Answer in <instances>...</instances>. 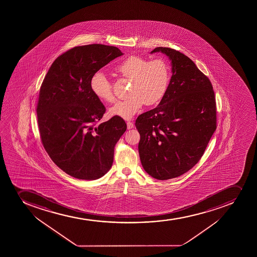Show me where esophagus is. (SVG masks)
<instances>
[{
    "label": "esophagus",
    "mask_w": 257,
    "mask_h": 257,
    "mask_svg": "<svg viewBox=\"0 0 257 257\" xmlns=\"http://www.w3.org/2000/svg\"><path fill=\"white\" fill-rule=\"evenodd\" d=\"M127 124V128L130 130V129H133V127H134V124H133V122L128 121L126 123Z\"/></svg>",
    "instance_id": "34e87169"
}]
</instances>
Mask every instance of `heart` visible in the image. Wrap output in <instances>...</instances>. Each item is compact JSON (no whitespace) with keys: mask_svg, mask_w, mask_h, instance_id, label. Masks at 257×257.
<instances>
[{"mask_svg":"<svg viewBox=\"0 0 257 257\" xmlns=\"http://www.w3.org/2000/svg\"><path fill=\"white\" fill-rule=\"evenodd\" d=\"M121 76L132 80L126 99L117 102L109 109V114L130 119L144 104L153 105L160 101L168 90L171 69L162 58L148 60L144 57L130 56L115 66ZM90 89L97 99L104 103L114 100L111 82L104 72L98 71L90 79Z\"/></svg>","mask_w":257,"mask_h":257,"instance_id":"b5f03b06","label":"heart"}]
</instances>
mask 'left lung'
I'll return each instance as SVG.
<instances>
[{"label":"left lung","mask_w":257,"mask_h":257,"mask_svg":"<svg viewBox=\"0 0 257 257\" xmlns=\"http://www.w3.org/2000/svg\"><path fill=\"white\" fill-rule=\"evenodd\" d=\"M172 63L170 83L158 106L140 114L136 127L144 170L158 180L187 173L198 163L216 130V102L205 74L188 56L158 47Z\"/></svg>","instance_id":"left-lung-1"}]
</instances>
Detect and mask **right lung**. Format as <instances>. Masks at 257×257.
Listing matches in <instances>:
<instances>
[{"label": "right lung", "instance_id": "add662e5", "mask_svg": "<svg viewBox=\"0 0 257 257\" xmlns=\"http://www.w3.org/2000/svg\"><path fill=\"white\" fill-rule=\"evenodd\" d=\"M122 54L104 44L74 47L54 60L41 85L37 105L41 141L52 161L78 179L103 177L126 131L119 117L98 124L105 107L90 89L92 76Z\"/></svg>", "mask_w": 257, "mask_h": 257}]
</instances>
